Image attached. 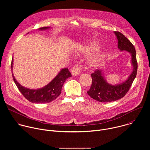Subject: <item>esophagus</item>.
Returning <instances> with one entry per match:
<instances>
[{
    "mask_svg": "<svg viewBox=\"0 0 150 150\" xmlns=\"http://www.w3.org/2000/svg\"><path fill=\"white\" fill-rule=\"evenodd\" d=\"M81 67L77 65H75L71 70V74L73 76H76L80 74L81 73Z\"/></svg>",
    "mask_w": 150,
    "mask_h": 150,
    "instance_id": "1",
    "label": "esophagus"
}]
</instances>
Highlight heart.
I'll return each instance as SVG.
<instances>
[{
	"label": "heart",
	"mask_w": 150,
	"mask_h": 150,
	"mask_svg": "<svg viewBox=\"0 0 150 150\" xmlns=\"http://www.w3.org/2000/svg\"><path fill=\"white\" fill-rule=\"evenodd\" d=\"M100 46V42L97 40H93L90 43L83 47H81V51L83 53H89L96 52ZM99 50V49H98ZM106 53L104 49H99L90 59L88 61L89 65L91 68H96L100 66L103 60Z\"/></svg>",
	"instance_id": "obj_1"
}]
</instances>
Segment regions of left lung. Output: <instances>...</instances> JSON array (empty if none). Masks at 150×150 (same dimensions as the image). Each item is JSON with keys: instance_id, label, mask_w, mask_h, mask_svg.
Masks as SVG:
<instances>
[{"instance_id": "1", "label": "left lung", "mask_w": 150, "mask_h": 150, "mask_svg": "<svg viewBox=\"0 0 150 150\" xmlns=\"http://www.w3.org/2000/svg\"><path fill=\"white\" fill-rule=\"evenodd\" d=\"M114 33L118 41L117 47L120 51H125L131 54L132 71L124 81L116 84H112L107 81L102 69H97L92 74L93 82L87 93L91 98L100 102H112L123 97L131 87L137 73L138 65L134 46L121 33L114 31Z\"/></svg>"}]
</instances>
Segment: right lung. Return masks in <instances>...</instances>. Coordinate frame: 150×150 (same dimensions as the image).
<instances>
[{
  "label": "right lung",
  "mask_w": 150,
  "mask_h": 150,
  "mask_svg": "<svg viewBox=\"0 0 150 150\" xmlns=\"http://www.w3.org/2000/svg\"><path fill=\"white\" fill-rule=\"evenodd\" d=\"M50 27H42L38 30L44 31L50 29ZM28 33L27 34H28ZM13 59H12L11 69L13 79L19 91L28 101L33 103H47L55 100L61 93L62 88L65 81L71 77V74L68 68L62 69L57 75L45 87L38 89H30L21 85L15 79L12 72Z\"/></svg>",
  "instance_id": "obj_1"
}]
</instances>
